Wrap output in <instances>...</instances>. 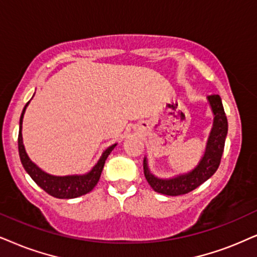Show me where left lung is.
<instances>
[{
  "instance_id": "8db88e82",
  "label": "left lung",
  "mask_w": 257,
  "mask_h": 257,
  "mask_svg": "<svg viewBox=\"0 0 257 257\" xmlns=\"http://www.w3.org/2000/svg\"><path fill=\"white\" fill-rule=\"evenodd\" d=\"M207 99H209L213 115H215L213 128L211 131L209 141H207L204 158L201 159L199 165L192 172L179 175L173 179H159L149 172L147 161H146V159L144 160L145 177L155 192L166 194V196L186 194L200 186L203 183H205L210 177L215 174L217 168L219 167L225 138L228 134V119H226L225 112H224L222 99L218 95H211L207 97Z\"/></svg>"
}]
</instances>
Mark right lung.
<instances>
[{"instance_id":"obj_1","label":"right lung","mask_w":257,"mask_h":257,"mask_svg":"<svg viewBox=\"0 0 257 257\" xmlns=\"http://www.w3.org/2000/svg\"><path fill=\"white\" fill-rule=\"evenodd\" d=\"M28 103L26 104V106L28 105ZM26 106L24 110H22L21 113L20 131H19L18 138L19 154H20L22 166H24L26 172L31 175V178L37 183V185H39L45 192H47L52 197L60 198V199H71V198H77L83 196V194L89 193L90 191L96 186L97 183H98L106 158H108V155L111 153L112 149L115 148L116 144L110 146L108 149H105V152L102 154V157H100L99 161L96 164V166L87 174L54 177V175L45 173V172H42L37 165L29 160L27 153L25 151L24 142H22V118H24Z\"/></svg>"}]
</instances>
